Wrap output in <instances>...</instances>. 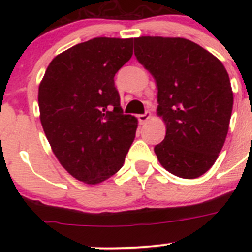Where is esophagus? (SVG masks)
Returning a JSON list of instances; mask_svg holds the SVG:
<instances>
[{
  "label": "esophagus",
  "mask_w": 252,
  "mask_h": 252,
  "mask_svg": "<svg viewBox=\"0 0 252 252\" xmlns=\"http://www.w3.org/2000/svg\"><path fill=\"white\" fill-rule=\"evenodd\" d=\"M150 118H151V113H150V112H146V113H144V114H139V116H138L139 123H140V124L146 123V122L149 121Z\"/></svg>",
  "instance_id": "34e87169"
}]
</instances>
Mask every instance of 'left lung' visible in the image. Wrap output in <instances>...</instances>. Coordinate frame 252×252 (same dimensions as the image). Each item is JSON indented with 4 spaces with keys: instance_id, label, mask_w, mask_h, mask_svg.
Here are the masks:
<instances>
[{
    "instance_id": "1",
    "label": "left lung",
    "mask_w": 252,
    "mask_h": 252,
    "mask_svg": "<svg viewBox=\"0 0 252 252\" xmlns=\"http://www.w3.org/2000/svg\"><path fill=\"white\" fill-rule=\"evenodd\" d=\"M135 56L157 85V114L166 124L155 146L159 163L185 179L205 174L217 159L229 129L233 91L217 57L183 37L134 39Z\"/></svg>"
}]
</instances>
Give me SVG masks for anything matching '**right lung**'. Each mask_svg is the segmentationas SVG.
<instances>
[{
	"instance_id": "1",
	"label": "right lung",
	"mask_w": 252,
	"mask_h": 252,
	"mask_svg": "<svg viewBox=\"0 0 252 252\" xmlns=\"http://www.w3.org/2000/svg\"><path fill=\"white\" fill-rule=\"evenodd\" d=\"M133 39L95 37L48 64L39 86L40 121L53 154L75 179L95 185L122 168L138 119L123 114L114 75Z\"/></svg>"
}]
</instances>
